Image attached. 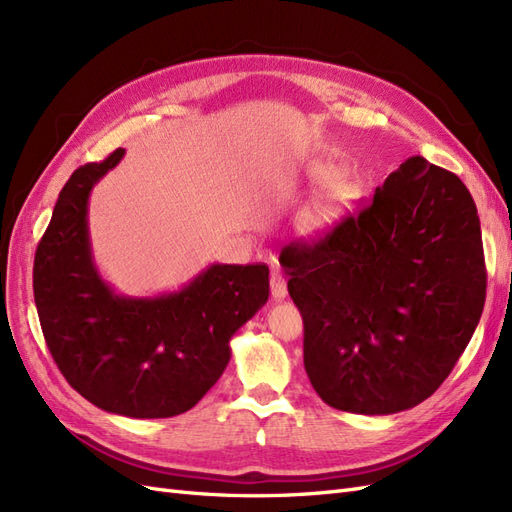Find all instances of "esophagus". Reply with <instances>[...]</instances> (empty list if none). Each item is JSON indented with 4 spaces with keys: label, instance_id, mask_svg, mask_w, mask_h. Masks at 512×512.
Returning <instances> with one entry per match:
<instances>
[{
    "label": "esophagus",
    "instance_id": "obj_1",
    "mask_svg": "<svg viewBox=\"0 0 512 512\" xmlns=\"http://www.w3.org/2000/svg\"><path fill=\"white\" fill-rule=\"evenodd\" d=\"M286 294H288L286 277L282 275L280 269L273 267V271H271V297H273L275 301H282V299L286 297Z\"/></svg>",
    "mask_w": 512,
    "mask_h": 512
}]
</instances>
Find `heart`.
<instances>
[{
    "label": "heart",
    "mask_w": 512,
    "mask_h": 512,
    "mask_svg": "<svg viewBox=\"0 0 512 512\" xmlns=\"http://www.w3.org/2000/svg\"><path fill=\"white\" fill-rule=\"evenodd\" d=\"M318 177H329L327 170H318Z\"/></svg>",
    "instance_id": "obj_1"
}]
</instances>
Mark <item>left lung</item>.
Returning <instances> with one entry per match:
<instances>
[{
  "label": "left lung",
  "instance_id": "left-lung-1",
  "mask_svg": "<svg viewBox=\"0 0 512 512\" xmlns=\"http://www.w3.org/2000/svg\"><path fill=\"white\" fill-rule=\"evenodd\" d=\"M280 265L303 316V363L324 404L395 414L451 374L485 305L476 205L461 179L412 156L374 198Z\"/></svg>",
  "mask_w": 512,
  "mask_h": 512
}]
</instances>
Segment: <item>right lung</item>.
I'll use <instances>...</instances> for the list:
<instances>
[{"mask_svg": "<svg viewBox=\"0 0 512 512\" xmlns=\"http://www.w3.org/2000/svg\"><path fill=\"white\" fill-rule=\"evenodd\" d=\"M123 149L74 170L34 260L40 327L61 374L87 401L130 418L194 408L230 361V339L269 299L267 265L213 262L153 297H126L100 275L89 196Z\"/></svg>", "mask_w": 512, "mask_h": 512, "instance_id": "obj_1", "label": "right lung"}]
</instances>
